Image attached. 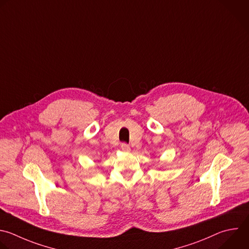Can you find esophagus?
Instances as JSON below:
<instances>
[{
	"instance_id": "34e87169",
	"label": "esophagus",
	"mask_w": 249,
	"mask_h": 249,
	"mask_svg": "<svg viewBox=\"0 0 249 249\" xmlns=\"http://www.w3.org/2000/svg\"><path fill=\"white\" fill-rule=\"evenodd\" d=\"M121 149L123 150V151H126V152H128V151H130V146H129V144L128 143H126V142H122L121 143Z\"/></svg>"
}]
</instances>
